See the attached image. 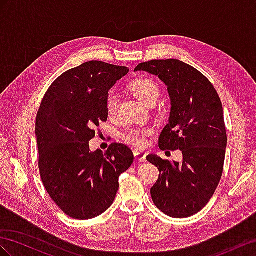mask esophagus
<instances>
[{"label": "esophagus", "mask_w": 256, "mask_h": 256, "mask_svg": "<svg viewBox=\"0 0 256 256\" xmlns=\"http://www.w3.org/2000/svg\"><path fill=\"white\" fill-rule=\"evenodd\" d=\"M134 156H135V159H136L137 161H140V162H146V156H147V154L142 152H138V150H135V152H134Z\"/></svg>", "instance_id": "obj_1"}]
</instances>
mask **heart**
I'll return each instance as SVG.
<instances>
[{
    "label": "heart",
    "instance_id": "b5f03b06",
    "mask_svg": "<svg viewBox=\"0 0 256 256\" xmlns=\"http://www.w3.org/2000/svg\"><path fill=\"white\" fill-rule=\"evenodd\" d=\"M130 90L136 98H138L142 102L147 104V106L156 104L160 94V90L156 83L147 78H135L130 84ZM118 104H119L118 95L114 90L109 92L106 98V110L109 116L116 114ZM150 134H152L150 128H130L122 135V138L133 146L144 147L146 145L147 137Z\"/></svg>",
    "mask_w": 256,
    "mask_h": 256
}]
</instances>
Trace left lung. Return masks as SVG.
<instances>
[{"instance_id":"left-lung-1","label":"left lung","mask_w":256,"mask_h":256,"mask_svg":"<svg viewBox=\"0 0 256 256\" xmlns=\"http://www.w3.org/2000/svg\"><path fill=\"white\" fill-rule=\"evenodd\" d=\"M135 71L148 72L166 85L171 112L159 148L182 154V161L173 163L147 156L160 172L150 190L152 201L171 218H189L208 204L222 174L227 135L222 102L212 83L180 60H150Z\"/></svg>"}]
</instances>
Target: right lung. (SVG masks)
Listing matches in <instances>:
<instances>
[{"mask_svg": "<svg viewBox=\"0 0 256 256\" xmlns=\"http://www.w3.org/2000/svg\"><path fill=\"white\" fill-rule=\"evenodd\" d=\"M128 67L88 62L50 85L36 121L38 168L45 189L64 214L90 220L112 204L119 176L132 166V150L111 144L90 152L95 128L107 121L106 98Z\"/></svg>", "mask_w": 256, "mask_h": 256, "instance_id": "right-lung-1", "label": "right lung"}]
</instances>
